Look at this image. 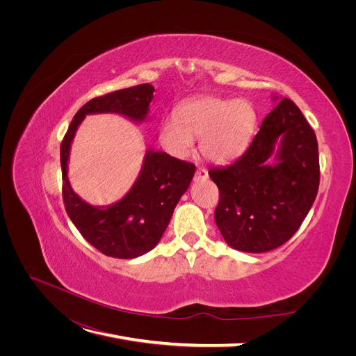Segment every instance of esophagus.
Returning a JSON list of instances; mask_svg holds the SVG:
<instances>
[{"instance_id": "esophagus-1", "label": "esophagus", "mask_w": 356, "mask_h": 356, "mask_svg": "<svg viewBox=\"0 0 356 356\" xmlns=\"http://www.w3.org/2000/svg\"><path fill=\"white\" fill-rule=\"evenodd\" d=\"M204 179H208V170L204 167H197L196 175H195V180L200 181V180H204Z\"/></svg>"}]
</instances>
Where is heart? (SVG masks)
Instances as JSON below:
<instances>
[{
  "label": "heart",
  "instance_id": "obj_1",
  "mask_svg": "<svg viewBox=\"0 0 356 356\" xmlns=\"http://www.w3.org/2000/svg\"><path fill=\"white\" fill-rule=\"evenodd\" d=\"M257 124L254 106L244 99L202 97L180 105L175 118L160 127V143L176 157H188L200 138V152L209 161L227 163L247 147Z\"/></svg>",
  "mask_w": 356,
  "mask_h": 356
}]
</instances>
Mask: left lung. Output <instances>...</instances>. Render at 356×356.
I'll return each instance as SVG.
<instances>
[{
    "instance_id": "8db88e82",
    "label": "left lung",
    "mask_w": 356,
    "mask_h": 356,
    "mask_svg": "<svg viewBox=\"0 0 356 356\" xmlns=\"http://www.w3.org/2000/svg\"><path fill=\"white\" fill-rule=\"evenodd\" d=\"M282 138L279 163L265 161ZM219 189L216 225L235 250L266 252L300 228L319 189V149L313 128L297 105L283 98L261 122L239 159L209 170Z\"/></svg>"
}]
</instances>
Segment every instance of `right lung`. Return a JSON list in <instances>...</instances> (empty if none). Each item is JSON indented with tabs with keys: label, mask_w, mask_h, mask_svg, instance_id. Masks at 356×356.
Returning a JSON list of instances; mask_svg holds the SVG:
<instances>
[{
	"label": "right lung",
	"mask_w": 356,
	"mask_h": 356,
	"mask_svg": "<svg viewBox=\"0 0 356 356\" xmlns=\"http://www.w3.org/2000/svg\"><path fill=\"white\" fill-rule=\"evenodd\" d=\"M154 88L141 83L105 93L86 102L73 117L60 144L62 195L66 212L82 236L98 251L114 258H136L152 251L164 234L181 195L188 191L196 165L163 152H148L131 191L115 204L93 208L70 188L69 148L86 114L115 112L143 121Z\"/></svg>",
	"instance_id": "obj_1"
}]
</instances>
